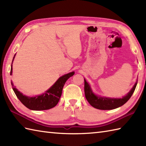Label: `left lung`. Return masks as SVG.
Listing matches in <instances>:
<instances>
[{
  "label": "left lung",
  "mask_w": 146,
  "mask_h": 146,
  "mask_svg": "<svg viewBox=\"0 0 146 146\" xmlns=\"http://www.w3.org/2000/svg\"><path fill=\"white\" fill-rule=\"evenodd\" d=\"M85 81V95L86 100L89 102L92 107L95 108L100 110H112L122 106L127 102L130 98L131 97L133 93H134L136 86L137 84V81L135 82V85L133 86L132 88L130 90L124 97L122 98H109L105 97H101L95 95L93 92L91 88L90 85L89 83L86 81L84 78Z\"/></svg>",
  "instance_id": "obj_1"
}]
</instances>
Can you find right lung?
Here are the masks:
<instances>
[{
    "label": "right lung",
    "instance_id": "right-lung-1",
    "mask_svg": "<svg viewBox=\"0 0 146 146\" xmlns=\"http://www.w3.org/2000/svg\"><path fill=\"white\" fill-rule=\"evenodd\" d=\"M15 54L12 60L14 61ZM12 62L11 68V75L12 73ZM75 72L69 73L60 77L58 80L44 94L36 97H28L24 95L14 86L11 81L12 89L21 103L29 109L32 110H44L54 107L58 103L62 94V90L65 83L71 76L74 75Z\"/></svg>",
    "mask_w": 146,
    "mask_h": 146
}]
</instances>
